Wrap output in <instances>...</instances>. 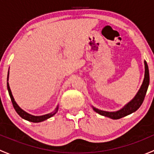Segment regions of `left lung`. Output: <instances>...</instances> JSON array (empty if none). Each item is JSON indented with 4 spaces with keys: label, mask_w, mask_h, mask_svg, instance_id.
Listing matches in <instances>:
<instances>
[{
    "label": "left lung",
    "mask_w": 154,
    "mask_h": 154,
    "mask_svg": "<svg viewBox=\"0 0 154 154\" xmlns=\"http://www.w3.org/2000/svg\"><path fill=\"white\" fill-rule=\"evenodd\" d=\"M144 68H145L144 78L143 83H142L140 89L138 91V93L136 94V95L135 96L134 98H133L130 103H127L124 108L119 110V111L112 112L102 111V110L98 109H96L95 107H93V109H94L96 112L98 113V114L103 116H106V117H109L112 119H122V118L125 117V116H128V115L136 112V110L141 106L142 103H143L144 97H145L147 88H148L149 86V83H150V76H149L148 66H147L146 61H144Z\"/></svg>",
    "instance_id": "8db88e82"
}]
</instances>
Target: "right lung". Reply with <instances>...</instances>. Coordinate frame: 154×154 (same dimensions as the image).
<instances>
[{"mask_svg": "<svg viewBox=\"0 0 154 154\" xmlns=\"http://www.w3.org/2000/svg\"><path fill=\"white\" fill-rule=\"evenodd\" d=\"M8 78H9V72H8V74H7V81H8ZM7 89H8L9 94H10L11 101H12V105H13V107H14V109H15V111H16V112L18 113V114L19 115L21 118H22V119H25V120H27V121H29V122H33V123H38V122H43V121L46 120V119H49V118L52 117L53 116H54V115L57 113V110H58V106H57V108H56V109L54 110V112L49 113V114L45 115V116H32V115H29L27 112H24V110L21 109L18 106V104L15 103V100H14V98H13V96H12V92H11V90H10V86H9L8 82H7Z\"/></svg>", "mask_w": 154, "mask_h": 154, "instance_id": "add662e5", "label": "right lung"}]
</instances>
